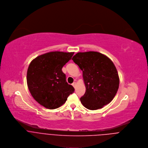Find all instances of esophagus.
<instances>
[{"label":"esophagus","mask_w":148,"mask_h":148,"mask_svg":"<svg viewBox=\"0 0 148 148\" xmlns=\"http://www.w3.org/2000/svg\"><path fill=\"white\" fill-rule=\"evenodd\" d=\"M72 85L74 87H75V86H76V82H74L72 84Z\"/></svg>","instance_id":"1"}]
</instances>
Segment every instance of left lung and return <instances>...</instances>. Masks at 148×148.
Instances as JSON below:
<instances>
[{"instance_id": "8db88e82", "label": "left lung", "mask_w": 148, "mask_h": 148, "mask_svg": "<svg viewBox=\"0 0 148 148\" xmlns=\"http://www.w3.org/2000/svg\"><path fill=\"white\" fill-rule=\"evenodd\" d=\"M72 60L83 72L86 92L80 98L87 109L95 110L110 103L119 87V77L113 62L94 51L78 52Z\"/></svg>"}]
</instances>
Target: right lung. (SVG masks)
<instances>
[{
	"label": "right lung",
	"instance_id": "right-lung-1",
	"mask_svg": "<svg viewBox=\"0 0 148 148\" xmlns=\"http://www.w3.org/2000/svg\"><path fill=\"white\" fill-rule=\"evenodd\" d=\"M74 52H51L37 56L29 64L27 73L28 89L33 98L49 109L64 104L75 88L69 84L62 67Z\"/></svg>",
	"mask_w": 148,
	"mask_h": 148
}]
</instances>
